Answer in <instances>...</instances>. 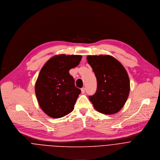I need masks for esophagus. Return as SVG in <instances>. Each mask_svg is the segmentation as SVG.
I'll return each instance as SVG.
<instances>
[{
    "mask_svg": "<svg viewBox=\"0 0 160 160\" xmlns=\"http://www.w3.org/2000/svg\"><path fill=\"white\" fill-rule=\"evenodd\" d=\"M85 91H86V89H85L84 88H81V92H82V94H84V93L85 92Z\"/></svg>",
    "mask_w": 160,
    "mask_h": 160,
    "instance_id": "1",
    "label": "esophagus"
}]
</instances>
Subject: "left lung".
Returning a JSON list of instances; mask_svg holds the SVG:
<instances>
[{
  "label": "left lung",
  "mask_w": 160,
  "mask_h": 160,
  "mask_svg": "<svg viewBox=\"0 0 160 160\" xmlns=\"http://www.w3.org/2000/svg\"><path fill=\"white\" fill-rule=\"evenodd\" d=\"M87 60L97 80V90L94 94L89 96V100L102 113H117L129 94L128 74L121 63L111 55H88Z\"/></svg>",
  "instance_id": "1"
}]
</instances>
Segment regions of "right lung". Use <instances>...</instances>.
I'll return each instance as SVG.
<instances>
[{"instance_id": "obj_1", "label": "right lung", "mask_w": 160, "mask_h": 160, "mask_svg": "<svg viewBox=\"0 0 160 160\" xmlns=\"http://www.w3.org/2000/svg\"><path fill=\"white\" fill-rule=\"evenodd\" d=\"M81 55H57L42 68L35 84V94L42 110L52 118L70 113L81 93L69 71L79 65Z\"/></svg>"}]
</instances>
